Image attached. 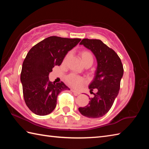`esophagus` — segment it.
<instances>
[{"label":"esophagus","mask_w":149,"mask_h":149,"mask_svg":"<svg viewBox=\"0 0 149 149\" xmlns=\"http://www.w3.org/2000/svg\"><path fill=\"white\" fill-rule=\"evenodd\" d=\"M72 92L74 93L75 95H79V94L80 93L79 91H77L74 90H72Z\"/></svg>","instance_id":"1"}]
</instances>
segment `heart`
Segmentation results:
<instances>
[{"label": "heart", "mask_w": 149, "mask_h": 149, "mask_svg": "<svg viewBox=\"0 0 149 149\" xmlns=\"http://www.w3.org/2000/svg\"><path fill=\"white\" fill-rule=\"evenodd\" d=\"M82 61L85 65L86 64H93V54L90 52L88 50H82L79 53ZM66 83L70 86H71L75 88H79L81 87L83 83L86 82V80L83 77L79 75H75L74 74L68 75L66 78Z\"/></svg>", "instance_id": "b5f03b06"}]
</instances>
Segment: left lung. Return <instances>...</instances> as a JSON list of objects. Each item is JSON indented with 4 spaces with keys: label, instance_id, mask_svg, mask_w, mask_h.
<instances>
[{
    "label": "left lung",
    "instance_id": "8db88e82",
    "mask_svg": "<svg viewBox=\"0 0 149 149\" xmlns=\"http://www.w3.org/2000/svg\"><path fill=\"white\" fill-rule=\"evenodd\" d=\"M79 44L92 52L97 66L93 79L89 85L90 93L94 89L97 93L90 98L86 106L79 107V111L88 118H100L109 111L118 95L123 74V65L117 54L100 40L84 38Z\"/></svg>",
    "mask_w": 149,
    "mask_h": 149
}]
</instances>
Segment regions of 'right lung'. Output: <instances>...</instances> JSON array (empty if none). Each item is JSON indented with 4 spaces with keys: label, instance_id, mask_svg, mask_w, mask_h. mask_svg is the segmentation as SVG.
Segmentation results:
<instances>
[{
    "label": "right lung",
    "instance_id": "right-lung-1",
    "mask_svg": "<svg viewBox=\"0 0 149 149\" xmlns=\"http://www.w3.org/2000/svg\"><path fill=\"white\" fill-rule=\"evenodd\" d=\"M80 41L79 38L50 36L27 53L22 64L20 81L25 102L34 114L49 115L55 109L59 93L70 90L63 82H50L49 75L54 66L61 65L66 54Z\"/></svg>",
    "mask_w": 149,
    "mask_h": 149
}]
</instances>
